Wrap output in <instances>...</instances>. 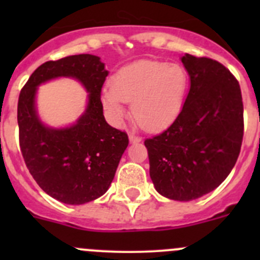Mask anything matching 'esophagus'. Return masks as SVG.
I'll use <instances>...</instances> for the list:
<instances>
[{"mask_svg":"<svg viewBox=\"0 0 260 260\" xmlns=\"http://www.w3.org/2000/svg\"><path fill=\"white\" fill-rule=\"evenodd\" d=\"M129 141L132 143H137V142H141V137L140 136L135 135V133H129Z\"/></svg>","mask_w":260,"mask_h":260,"instance_id":"34e87169","label":"esophagus"}]
</instances>
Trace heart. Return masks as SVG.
<instances>
[{"instance_id":"b5f03b06","label":"heart","mask_w":260,"mask_h":260,"mask_svg":"<svg viewBox=\"0 0 260 260\" xmlns=\"http://www.w3.org/2000/svg\"><path fill=\"white\" fill-rule=\"evenodd\" d=\"M188 77L180 64L141 60L122 68L103 90V104L115 123L127 115L132 102L135 119L149 131L169 125L182 108Z\"/></svg>"}]
</instances>
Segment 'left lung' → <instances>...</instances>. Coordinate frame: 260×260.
Segmentation results:
<instances>
[{
  "instance_id": "left-lung-1",
  "label": "left lung",
  "mask_w": 260,
  "mask_h": 260,
  "mask_svg": "<svg viewBox=\"0 0 260 260\" xmlns=\"http://www.w3.org/2000/svg\"><path fill=\"white\" fill-rule=\"evenodd\" d=\"M190 90L171 125L147 138L149 176L171 200L190 201L216 188L230 174L244 135L239 81L206 56L185 54Z\"/></svg>"
}]
</instances>
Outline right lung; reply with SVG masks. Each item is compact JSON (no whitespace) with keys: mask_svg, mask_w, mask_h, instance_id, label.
I'll return each instance as SVG.
<instances>
[{"mask_svg":"<svg viewBox=\"0 0 260 260\" xmlns=\"http://www.w3.org/2000/svg\"><path fill=\"white\" fill-rule=\"evenodd\" d=\"M57 76L75 77L89 93L86 113L64 130L45 127L35 109L36 88ZM107 77L108 72L98 56L73 55L44 62L20 91L21 153L38 185L64 204L80 205L106 193L129 142L127 133L111 127L104 119L101 93Z\"/></svg>","mask_w":260,"mask_h":260,"instance_id":"1","label":"right lung"}]
</instances>
